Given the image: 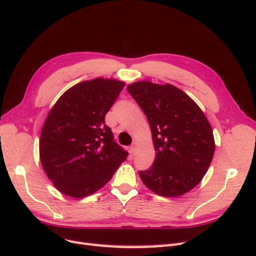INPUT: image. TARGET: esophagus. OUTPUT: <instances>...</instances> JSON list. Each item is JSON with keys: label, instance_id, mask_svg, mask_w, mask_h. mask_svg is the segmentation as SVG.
I'll list each match as a JSON object with an SVG mask.
<instances>
[{"label": "esophagus", "instance_id": "1", "mask_svg": "<svg viewBox=\"0 0 256 256\" xmlns=\"http://www.w3.org/2000/svg\"><path fill=\"white\" fill-rule=\"evenodd\" d=\"M130 152H132L133 154L136 152V149H137V142H133L132 145H130Z\"/></svg>", "mask_w": 256, "mask_h": 256}]
</instances>
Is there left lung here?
Here are the masks:
<instances>
[{
	"label": "left lung",
	"mask_w": 256,
	"mask_h": 256,
	"mask_svg": "<svg viewBox=\"0 0 256 256\" xmlns=\"http://www.w3.org/2000/svg\"><path fill=\"white\" fill-rule=\"evenodd\" d=\"M128 93L146 114L156 158L140 176L145 186L162 196H178L199 184L215 152L213 130L190 97L172 84L138 81Z\"/></svg>",
	"instance_id": "obj_1"
}]
</instances>
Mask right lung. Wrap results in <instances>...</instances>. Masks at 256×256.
Wrapping results in <instances>:
<instances>
[{
	"instance_id": "obj_1",
	"label": "right lung",
	"mask_w": 256,
	"mask_h": 256,
	"mask_svg": "<svg viewBox=\"0 0 256 256\" xmlns=\"http://www.w3.org/2000/svg\"><path fill=\"white\" fill-rule=\"evenodd\" d=\"M124 85L104 78L80 82L50 110L41 130L40 160L62 194L84 198L96 192L128 158L104 124V116Z\"/></svg>"
}]
</instances>
